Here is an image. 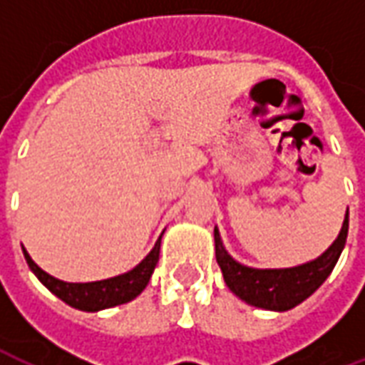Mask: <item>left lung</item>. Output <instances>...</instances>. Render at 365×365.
Listing matches in <instances>:
<instances>
[{"instance_id":"obj_1","label":"left lung","mask_w":365,"mask_h":365,"mask_svg":"<svg viewBox=\"0 0 365 365\" xmlns=\"http://www.w3.org/2000/svg\"><path fill=\"white\" fill-rule=\"evenodd\" d=\"M346 237H348V211L336 240L319 258L293 268L260 269L235 260L227 252L221 232L215 227V256H217V264L221 266L227 287L238 299L258 309L283 313L303 303L324 283L344 250Z\"/></svg>"}]
</instances>
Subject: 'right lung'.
Wrapping results in <instances>:
<instances>
[{"label": "right lung", "mask_w": 365, "mask_h": 365, "mask_svg": "<svg viewBox=\"0 0 365 365\" xmlns=\"http://www.w3.org/2000/svg\"><path fill=\"white\" fill-rule=\"evenodd\" d=\"M160 240H162V235L156 240L154 248L148 252V256L133 269H128V272L120 275H115V277H109V279L88 283L62 282L58 277L46 274L44 269L38 268L25 248H23V254H25V260H27L31 272L38 277V282L43 283L46 289H51L56 297L62 299L64 303L74 307V309L96 313V311H101V309L128 303V301H133L143 293L144 287L150 282L152 272L158 264Z\"/></svg>", "instance_id": "1"}]
</instances>
